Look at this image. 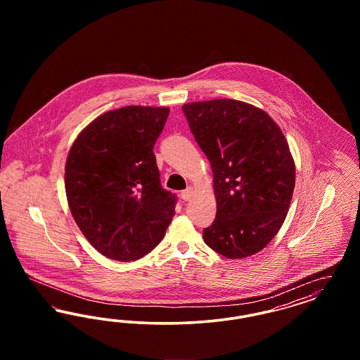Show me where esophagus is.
I'll return each instance as SVG.
<instances>
[{
    "mask_svg": "<svg viewBox=\"0 0 360 360\" xmlns=\"http://www.w3.org/2000/svg\"><path fill=\"white\" fill-rule=\"evenodd\" d=\"M193 194H194V190H193L191 186H188L186 190H184V191L181 193V197H182L184 201H188V200L193 197Z\"/></svg>",
    "mask_w": 360,
    "mask_h": 360,
    "instance_id": "esophagus-1",
    "label": "esophagus"
}]
</instances>
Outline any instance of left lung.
<instances>
[{"mask_svg": "<svg viewBox=\"0 0 360 360\" xmlns=\"http://www.w3.org/2000/svg\"><path fill=\"white\" fill-rule=\"evenodd\" d=\"M182 110L213 172L217 213L204 241L228 259L251 257L286 219L295 185L289 144L276 122L250 103L212 100Z\"/></svg>", "mask_w": 360, "mask_h": 360, "instance_id": "1", "label": "left lung"}]
</instances>
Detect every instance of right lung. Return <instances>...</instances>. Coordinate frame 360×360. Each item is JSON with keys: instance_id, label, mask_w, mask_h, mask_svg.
Instances as JSON below:
<instances>
[{"instance_id": "right-lung-1", "label": "right lung", "mask_w": 360, "mask_h": 360, "mask_svg": "<svg viewBox=\"0 0 360 360\" xmlns=\"http://www.w3.org/2000/svg\"><path fill=\"white\" fill-rule=\"evenodd\" d=\"M169 113V108L135 105L109 110L70 148V210L103 257L137 260L154 250L172 223L176 198L162 188L153 151Z\"/></svg>"}]
</instances>
